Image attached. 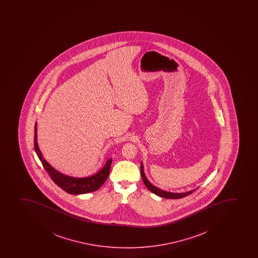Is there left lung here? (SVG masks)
Wrapping results in <instances>:
<instances>
[{
	"mask_svg": "<svg viewBox=\"0 0 258 258\" xmlns=\"http://www.w3.org/2000/svg\"><path fill=\"white\" fill-rule=\"evenodd\" d=\"M141 176H142L143 181H144V183L145 184V186L147 187L150 191L151 192H153L155 195H157V196H160V197H163V198L166 199H181L183 198V197H186V196H188L190 194H192L194 191L196 189L191 190V191H188V192H167V191H163V190L160 189V188H158V187H155L154 185H152V184L149 181L147 177L145 176V171H144V166H143V163H141Z\"/></svg>",
	"mask_w": 258,
	"mask_h": 258,
	"instance_id": "obj_1",
	"label": "left lung"
}]
</instances>
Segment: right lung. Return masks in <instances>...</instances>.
<instances>
[{"instance_id":"obj_1","label":"right lung","mask_w":258,"mask_h":258,"mask_svg":"<svg viewBox=\"0 0 258 258\" xmlns=\"http://www.w3.org/2000/svg\"><path fill=\"white\" fill-rule=\"evenodd\" d=\"M34 149L39 160L41 161L42 164L50 175L51 180L58 187L71 195H83V194L96 191L103 185L105 181L107 180V176L109 175L112 158L108 159L107 163L103 166V168L100 169L96 174L88 177H71L69 175H63L54 169L52 166L46 162L45 158L43 157L41 151H39V145L37 142V123H35V126H34Z\"/></svg>"}]
</instances>
